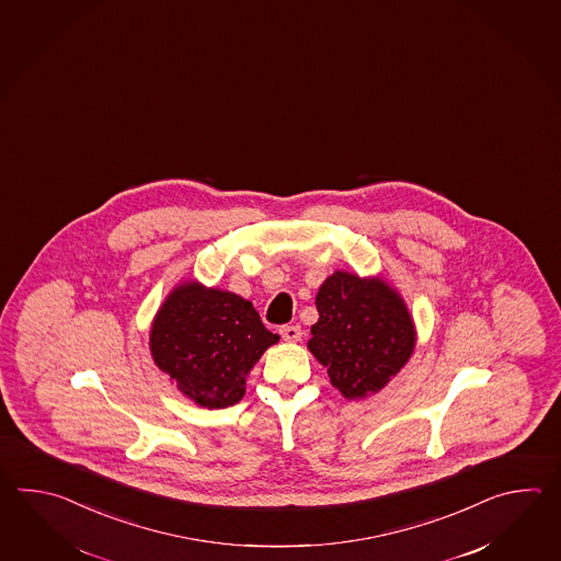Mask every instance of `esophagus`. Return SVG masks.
<instances>
[{"label": "esophagus", "instance_id": "1", "mask_svg": "<svg viewBox=\"0 0 561 561\" xmlns=\"http://www.w3.org/2000/svg\"><path fill=\"white\" fill-rule=\"evenodd\" d=\"M280 336L285 339L286 343H298L302 339V331L298 324H285V327H280Z\"/></svg>", "mask_w": 561, "mask_h": 561}]
</instances>
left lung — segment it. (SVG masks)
<instances>
[{
  "label": "left lung",
  "mask_w": 561,
  "mask_h": 561,
  "mask_svg": "<svg viewBox=\"0 0 561 561\" xmlns=\"http://www.w3.org/2000/svg\"><path fill=\"white\" fill-rule=\"evenodd\" d=\"M319 321L309 351L345 399L381 391L415 348V324L401 295L382 278L336 271L317 293Z\"/></svg>",
  "instance_id": "obj_1"
}]
</instances>
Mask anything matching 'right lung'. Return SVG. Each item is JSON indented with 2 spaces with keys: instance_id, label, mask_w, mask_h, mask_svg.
Returning a JSON list of instances; mask_svg holds the SVG:
<instances>
[{
  "instance_id": "right-lung-1",
  "label": "right lung",
  "mask_w": 561,
  "mask_h": 561,
  "mask_svg": "<svg viewBox=\"0 0 561 561\" xmlns=\"http://www.w3.org/2000/svg\"><path fill=\"white\" fill-rule=\"evenodd\" d=\"M278 334L264 327L251 300L196 280L176 286L150 329L156 367L196 405L239 403L247 377Z\"/></svg>"
}]
</instances>
